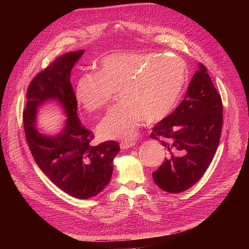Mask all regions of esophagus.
<instances>
[{"label": "esophagus", "mask_w": 249, "mask_h": 249, "mask_svg": "<svg viewBox=\"0 0 249 249\" xmlns=\"http://www.w3.org/2000/svg\"><path fill=\"white\" fill-rule=\"evenodd\" d=\"M136 144L135 141H122L120 143V147L121 149H128L130 147H132Z\"/></svg>", "instance_id": "obj_1"}]
</instances>
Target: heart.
Instances as JSON below:
<instances>
[{"label":"heart","mask_w":249,"mask_h":249,"mask_svg":"<svg viewBox=\"0 0 249 249\" xmlns=\"http://www.w3.org/2000/svg\"><path fill=\"white\" fill-rule=\"evenodd\" d=\"M187 78L185 62L153 52H124L104 57L98 73H87L75 88L77 104L94 112L120 91L123 104L108 111L98 125L104 139L130 140L143 121H162L176 108Z\"/></svg>","instance_id":"1"}]
</instances>
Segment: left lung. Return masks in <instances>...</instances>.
<instances>
[{"label": "left lung", "instance_id": "8db88e82", "mask_svg": "<svg viewBox=\"0 0 249 249\" xmlns=\"http://www.w3.org/2000/svg\"><path fill=\"white\" fill-rule=\"evenodd\" d=\"M222 100L204 64L199 63L184 100L156 124L150 138H162L166 159L152 173L156 185L168 193L194 186L205 174L216 153L222 124Z\"/></svg>", "mask_w": 249, "mask_h": 249}]
</instances>
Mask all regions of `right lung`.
I'll return each mask as SVG.
<instances>
[{
	"label": "right lung",
	"mask_w": 249,
	"mask_h": 249,
	"mask_svg": "<svg viewBox=\"0 0 249 249\" xmlns=\"http://www.w3.org/2000/svg\"><path fill=\"white\" fill-rule=\"evenodd\" d=\"M84 52L65 53L39 72L30 83L23 112L25 136L35 162L57 188L76 199L95 197L107 187L120 151L116 141L90 145L94 134L78 120L71 72ZM47 101L58 102L68 117L55 136L41 134L36 124L37 108Z\"/></svg>",
	"instance_id": "obj_1"
}]
</instances>
